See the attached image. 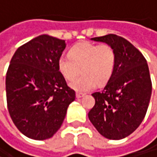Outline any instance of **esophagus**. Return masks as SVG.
Instances as JSON below:
<instances>
[{
    "mask_svg": "<svg viewBox=\"0 0 157 157\" xmlns=\"http://www.w3.org/2000/svg\"><path fill=\"white\" fill-rule=\"evenodd\" d=\"M85 97V94H82V93H76V98H82Z\"/></svg>",
    "mask_w": 157,
    "mask_h": 157,
    "instance_id": "esophagus-1",
    "label": "esophagus"
}]
</instances>
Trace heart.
<instances>
[{
  "instance_id": "obj_1",
  "label": "heart",
  "mask_w": 157,
  "mask_h": 157,
  "mask_svg": "<svg viewBox=\"0 0 157 157\" xmlns=\"http://www.w3.org/2000/svg\"><path fill=\"white\" fill-rule=\"evenodd\" d=\"M116 63V52L110 45L82 42L71 48L69 56L59 58L58 69L69 81L82 70L83 74L71 81L70 86L77 92L86 93L94 89L97 84L108 83L113 76Z\"/></svg>"
}]
</instances>
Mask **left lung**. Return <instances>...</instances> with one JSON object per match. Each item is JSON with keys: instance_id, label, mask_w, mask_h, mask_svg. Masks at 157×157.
<instances>
[{"instance_id": "8db88e82", "label": "left lung", "mask_w": 157, "mask_h": 157, "mask_svg": "<svg viewBox=\"0 0 157 157\" xmlns=\"http://www.w3.org/2000/svg\"><path fill=\"white\" fill-rule=\"evenodd\" d=\"M91 39L110 45L117 63L104 89L92 94L96 103L88 118L102 136L121 140L132 134L145 117L152 95L147 61L131 42L117 35Z\"/></svg>"}]
</instances>
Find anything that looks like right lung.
<instances>
[{
  "instance_id": "1",
  "label": "right lung",
  "mask_w": 157,
  "mask_h": 157,
  "mask_svg": "<svg viewBox=\"0 0 157 157\" xmlns=\"http://www.w3.org/2000/svg\"><path fill=\"white\" fill-rule=\"evenodd\" d=\"M65 40L38 36L17 48L6 73L7 108L17 129L33 140L52 137L75 99L58 69Z\"/></svg>"
}]
</instances>
